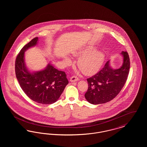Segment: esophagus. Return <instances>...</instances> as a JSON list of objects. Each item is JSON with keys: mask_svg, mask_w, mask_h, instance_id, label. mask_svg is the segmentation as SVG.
Returning a JSON list of instances; mask_svg holds the SVG:
<instances>
[{"mask_svg": "<svg viewBox=\"0 0 147 147\" xmlns=\"http://www.w3.org/2000/svg\"><path fill=\"white\" fill-rule=\"evenodd\" d=\"M79 80V78L77 76H72L70 78V81L71 82H74Z\"/></svg>", "mask_w": 147, "mask_h": 147, "instance_id": "obj_1", "label": "esophagus"}]
</instances>
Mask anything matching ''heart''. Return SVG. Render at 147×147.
<instances>
[{
  "mask_svg": "<svg viewBox=\"0 0 147 147\" xmlns=\"http://www.w3.org/2000/svg\"><path fill=\"white\" fill-rule=\"evenodd\" d=\"M92 49L91 47H88L85 49L76 52L74 55L80 56L90 52ZM104 60V53L99 51H94L88 54L82 56L78 61V66L82 72L86 75H91L98 71L101 67ZM67 63L70 62L69 58L65 59Z\"/></svg>",
  "mask_w": 147,
  "mask_h": 147,
  "instance_id": "1",
  "label": "heart"
}]
</instances>
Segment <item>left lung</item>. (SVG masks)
Wrapping results in <instances>:
<instances>
[{"label": "left lung", "instance_id": "8db88e82", "mask_svg": "<svg viewBox=\"0 0 147 147\" xmlns=\"http://www.w3.org/2000/svg\"><path fill=\"white\" fill-rule=\"evenodd\" d=\"M123 57L122 65L113 69L107 61L95 75L88 78V89L85 98L91 104L107 102L115 98L126 83L130 68L129 55L126 51L121 53Z\"/></svg>", "mask_w": 147, "mask_h": 147}]
</instances>
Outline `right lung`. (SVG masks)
Wrapping results in <instances>:
<instances>
[{
    "label": "right lung",
    "instance_id": "1",
    "mask_svg": "<svg viewBox=\"0 0 147 147\" xmlns=\"http://www.w3.org/2000/svg\"><path fill=\"white\" fill-rule=\"evenodd\" d=\"M38 37H35L25 45L15 61L16 77L21 89L28 98L42 104H52L60 97L68 84L65 73L56 69L49 64L43 70L30 73L25 66V51L35 46Z\"/></svg>",
    "mask_w": 147,
    "mask_h": 147
}]
</instances>
